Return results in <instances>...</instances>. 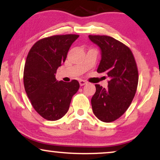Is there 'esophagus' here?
<instances>
[{"mask_svg":"<svg viewBox=\"0 0 160 160\" xmlns=\"http://www.w3.org/2000/svg\"><path fill=\"white\" fill-rule=\"evenodd\" d=\"M79 82H80V86H84L85 85V84H86L87 83V82L86 81V80H80V81H79Z\"/></svg>","mask_w":160,"mask_h":160,"instance_id":"obj_1","label":"esophagus"}]
</instances>
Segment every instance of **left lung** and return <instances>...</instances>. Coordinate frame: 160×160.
Here are the masks:
<instances>
[{"instance_id": "obj_1", "label": "left lung", "mask_w": 160, "mask_h": 160, "mask_svg": "<svg viewBox=\"0 0 160 160\" xmlns=\"http://www.w3.org/2000/svg\"><path fill=\"white\" fill-rule=\"evenodd\" d=\"M89 38L102 51L97 72L110 78L106 89L95 85L91 99L92 111L98 120L111 122L123 114L135 97L138 82L136 62L131 49L119 40L106 35Z\"/></svg>"}]
</instances>
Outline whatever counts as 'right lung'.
<instances>
[{"label":"right lung","mask_w":160,"mask_h":160,"mask_svg":"<svg viewBox=\"0 0 160 160\" xmlns=\"http://www.w3.org/2000/svg\"><path fill=\"white\" fill-rule=\"evenodd\" d=\"M78 37L64 34L43 38L33 45L27 56L23 74L25 92L34 110L47 120L64 117L80 88L78 80L58 82L55 75Z\"/></svg>","instance_id":"right-lung-1"}]
</instances>
